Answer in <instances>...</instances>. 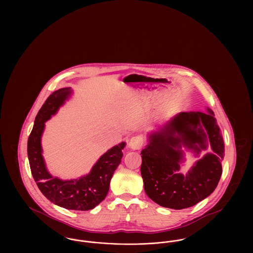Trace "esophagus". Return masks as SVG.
Listing matches in <instances>:
<instances>
[{"mask_svg": "<svg viewBox=\"0 0 253 253\" xmlns=\"http://www.w3.org/2000/svg\"><path fill=\"white\" fill-rule=\"evenodd\" d=\"M143 143H144L143 137L140 135H135V136H132L130 139L128 146L132 150H139L143 146Z\"/></svg>", "mask_w": 253, "mask_h": 253, "instance_id": "34e87169", "label": "esophagus"}]
</instances>
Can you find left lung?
Masks as SVG:
<instances>
[{
	"label": "left lung",
	"instance_id": "obj_1",
	"mask_svg": "<svg viewBox=\"0 0 253 253\" xmlns=\"http://www.w3.org/2000/svg\"><path fill=\"white\" fill-rule=\"evenodd\" d=\"M210 142L213 153L198 161L186 176L178 171L183 160V145L198 155ZM225 146L211 109L207 113L181 112L149 134L141 151V176L146 194L162 207L182 210L213 193L222 174Z\"/></svg>",
	"mask_w": 253,
	"mask_h": 253
}]
</instances>
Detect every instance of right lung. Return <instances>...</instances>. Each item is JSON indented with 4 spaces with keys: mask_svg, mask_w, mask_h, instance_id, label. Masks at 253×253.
Returning a JSON list of instances; mask_svg holds the SVG:
<instances>
[{
    "mask_svg": "<svg viewBox=\"0 0 253 253\" xmlns=\"http://www.w3.org/2000/svg\"><path fill=\"white\" fill-rule=\"evenodd\" d=\"M70 87L53 92L40 109L27 141V155L38 188L54 204L66 210L89 211L104 200L114 171L121 164L125 142L114 146L99 157L91 171L79 179L61 180L49 173L42 149V135L45 121L54 116L71 96Z\"/></svg>",
    "mask_w": 253,
    "mask_h": 253,
    "instance_id": "obj_1",
    "label": "right lung"
}]
</instances>
